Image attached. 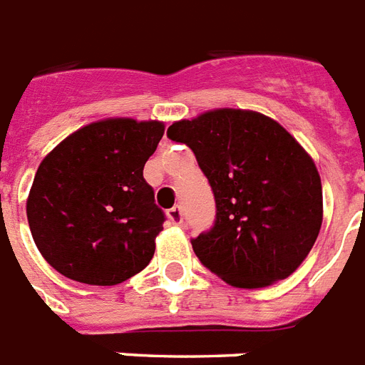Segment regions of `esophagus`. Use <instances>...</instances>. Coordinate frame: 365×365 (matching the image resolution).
Returning a JSON list of instances; mask_svg holds the SVG:
<instances>
[{
	"mask_svg": "<svg viewBox=\"0 0 365 365\" xmlns=\"http://www.w3.org/2000/svg\"><path fill=\"white\" fill-rule=\"evenodd\" d=\"M168 218L171 220V224L180 226V224H182V209H180V205H175L173 209H169Z\"/></svg>",
	"mask_w": 365,
	"mask_h": 365,
	"instance_id": "1",
	"label": "esophagus"
}]
</instances>
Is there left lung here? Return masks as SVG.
I'll return each instance as SVG.
<instances>
[{"label":"left lung","instance_id":"obj_1","mask_svg":"<svg viewBox=\"0 0 365 365\" xmlns=\"http://www.w3.org/2000/svg\"><path fill=\"white\" fill-rule=\"evenodd\" d=\"M196 154L217 217L192 239L200 262L237 288H262L298 269L322 226L313 158L284 128L256 110L215 109L168 128Z\"/></svg>","mask_w":365,"mask_h":365}]
</instances>
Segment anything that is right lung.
I'll return each instance as SVG.
<instances>
[{"instance_id": "1", "label": "right lung", "mask_w": 365, "mask_h": 365, "mask_svg": "<svg viewBox=\"0 0 365 365\" xmlns=\"http://www.w3.org/2000/svg\"><path fill=\"white\" fill-rule=\"evenodd\" d=\"M158 120L107 118L66 137L35 173L31 237L67 279L113 287L153 260L165 215L143 168L164 135Z\"/></svg>"}]
</instances>
